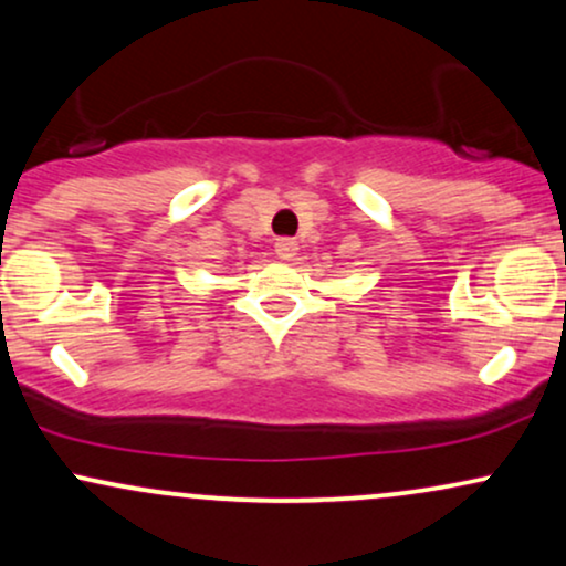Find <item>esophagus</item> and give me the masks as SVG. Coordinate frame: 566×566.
Listing matches in <instances>:
<instances>
[{
    "label": "esophagus",
    "mask_w": 566,
    "mask_h": 566,
    "mask_svg": "<svg viewBox=\"0 0 566 566\" xmlns=\"http://www.w3.org/2000/svg\"><path fill=\"white\" fill-rule=\"evenodd\" d=\"M274 252L279 258H282V261H292V258H295V252H297V242L295 239H276V244H274Z\"/></svg>",
    "instance_id": "obj_1"
}]
</instances>
